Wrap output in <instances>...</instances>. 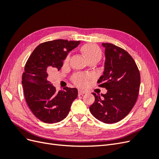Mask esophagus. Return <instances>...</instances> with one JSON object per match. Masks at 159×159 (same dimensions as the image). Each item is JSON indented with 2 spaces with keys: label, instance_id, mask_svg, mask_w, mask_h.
Listing matches in <instances>:
<instances>
[{
  "label": "esophagus",
  "instance_id": "esophagus-1",
  "mask_svg": "<svg viewBox=\"0 0 159 159\" xmlns=\"http://www.w3.org/2000/svg\"><path fill=\"white\" fill-rule=\"evenodd\" d=\"M86 92L84 91V90H79L78 91V95H84L85 94Z\"/></svg>",
  "mask_w": 159,
  "mask_h": 159
}]
</instances>
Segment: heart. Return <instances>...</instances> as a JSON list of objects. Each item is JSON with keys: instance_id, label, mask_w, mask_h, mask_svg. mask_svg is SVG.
Returning <instances> with one entry per match:
<instances>
[{"instance_id": "obj_1", "label": "heart", "mask_w": 159, "mask_h": 159, "mask_svg": "<svg viewBox=\"0 0 159 159\" xmlns=\"http://www.w3.org/2000/svg\"><path fill=\"white\" fill-rule=\"evenodd\" d=\"M81 52L85 59L88 61L91 60H99L102 58V50L96 44H86L81 48ZM70 60V54H68L64 60V64L67 65ZM91 79L89 75L82 74H75L74 75L72 80L74 83L79 87H85L88 84V81Z\"/></svg>"}]
</instances>
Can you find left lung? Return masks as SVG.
<instances>
[{
  "instance_id": "obj_1",
  "label": "left lung",
  "mask_w": 159,
  "mask_h": 159,
  "mask_svg": "<svg viewBox=\"0 0 159 159\" xmlns=\"http://www.w3.org/2000/svg\"><path fill=\"white\" fill-rule=\"evenodd\" d=\"M105 48V65L99 86L107 90L105 94L95 97L89 107L91 113L105 123L121 121L131 111L137 99L141 77L135 61L129 53L109 43H102Z\"/></svg>"
}]
</instances>
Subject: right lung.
Returning a JSON list of instances; mask_svg holds the SVG:
<instances>
[{
    "mask_svg": "<svg viewBox=\"0 0 159 159\" xmlns=\"http://www.w3.org/2000/svg\"><path fill=\"white\" fill-rule=\"evenodd\" d=\"M80 44V41L61 39L42 43L26 61L22 81L25 99L33 114L44 123L62 121L78 97L76 88L56 91L48 76L52 69L60 70L68 53Z\"/></svg>",
    "mask_w": 159,
    "mask_h": 159,
    "instance_id": "add662e5",
    "label": "right lung"
}]
</instances>
